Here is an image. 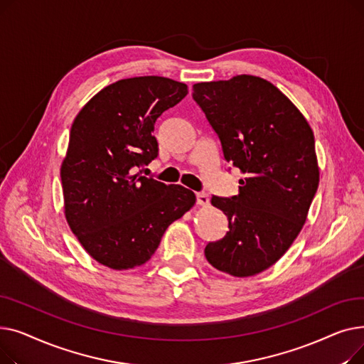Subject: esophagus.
<instances>
[{"mask_svg": "<svg viewBox=\"0 0 364 364\" xmlns=\"http://www.w3.org/2000/svg\"><path fill=\"white\" fill-rule=\"evenodd\" d=\"M196 203L200 205V206H208V205H209V198H208V195L203 193V192L196 193Z\"/></svg>", "mask_w": 364, "mask_h": 364, "instance_id": "esophagus-1", "label": "esophagus"}]
</instances>
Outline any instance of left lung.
Listing matches in <instances>:
<instances>
[{
    "label": "left lung",
    "mask_w": 364,
    "mask_h": 364,
    "mask_svg": "<svg viewBox=\"0 0 364 364\" xmlns=\"http://www.w3.org/2000/svg\"><path fill=\"white\" fill-rule=\"evenodd\" d=\"M193 99L221 141L224 159L246 174L239 195L213 196L228 220L208 262L235 277L255 276L289 250L318 187L314 134L286 95L259 76L193 85Z\"/></svg>",
    "instance_id": "obj_1"
}]
</instances>
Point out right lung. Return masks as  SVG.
<instances>
[{"label": "right lung", "mask_w": 364, "mask_h": 364, "mask_svg": "<svg viewBox=\"0 0 364 364\" xmlns=\"http://www.w3.org/2000/svg\"><path fill=\"white\" fill-rule=\"evenodd\" d=\"M164 76H136L99 91L76 114L60 177L65 217L97 262L113 270L143 265L171 223L196 196L180 184L134 174L158 156L155 122L187 95Z\"/></svg>", "instance_id": "obj_1"}]
</instances>
